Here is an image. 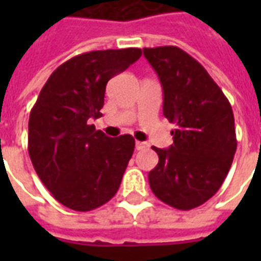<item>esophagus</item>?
<instances>
[{
	"label": "esophagus",
	"mask_w": 261,
	"mask_h": 261,
	"mask_svg": "<svg viewBox=\"0 0 261 261\" xmlns=\"http://www.w3.org/2000/svg\"><path fill=\"white\" fill-rule=\"evenodd\" d=\"M149 145H148V142H144V141H137L136 142V148L140 151V149H145V148H148Z\"/></svg>",
	"instance_id": "obj_1"
}]
</instances>
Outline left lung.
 Returning a JSON list of instances; mask_svg holds the SVG:
<instances>
[{
	"instance_id": "obj_1",
	"label": "left lung",
	"mask_w": 261,
	"mask_h": 261,
	"mask_svg": "<svg viewBox=\"0 0 261 261\" xmlns=\"http://www.w3.org/2000/svg\"><path fill=\"white\" fill-rule=\"evenodd\" d=\"M164 91V116L175 123L173 145L152 147L159 162L149 186L161 201L192 210L222 186L236 152L230 103L205 68L176 46L144 48Z\"/></svg>"
}]
</instances>
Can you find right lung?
<instances>
[{
    "instance_id": "1",
    "label": "right lung",
    "mask_w": 261,
    "mask_h": 261,
    "mask_svg": "<svg viewBox=\"0 0 261 261\" xmlns=\"http://www.w3.org/2000/svg\"><path fill=\"white\" fill-rule=\"evenodd\" d=\"M141 54L130 47L75 56L39 93L29 116L28 151L43 185L65 207L91 211L119 190L136 141L130 134L110 138L89 120L102 116L109 80Z\"/></svg>"
}]
</instances>
